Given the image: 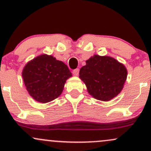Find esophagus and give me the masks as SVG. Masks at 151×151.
Wrapping results in <instances>:
<instances>
[{
	"mask_svg": "<svg viewBox=\"0 0 151 151\" xmlns=\"http://www.w3.org/2000/svg\"><path fill=\"white\" fill-rule=\"evenodd\" d=\"M79 69H75V70H73V74L74 76H78V74H79Z\"/></svg>",
	"mask_w": 151,
	"mask_h": 151,
	"instance_id": "esophagus-1",
	"label": "esophagus"
}]
</instances>
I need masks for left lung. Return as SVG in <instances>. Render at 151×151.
Masks as SVG:
<instances>
[{
  "label": "left lung",
  "mask_w": 151,
  "mask_h": 151,
  "mask_svg": "<svg viewBox=\"0 0 151 151\" xmlns=\"http://www.w3.org/2000/svg\"><path fill=\"white\" fill-rule=\"evenodd\" d=\"M79 78L93 98L108 101L122 90L127 78V70L115 59L95 55L80 69Z\"/></svg>",
  "instance_id": "8db88e82"
}]
</instances>
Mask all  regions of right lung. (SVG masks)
Returning <instances> with one entry per match:
<instances>
[{"mask_svg": "<svg viewBox=\"0 0 151 151\" xmlns=\"http://www.w3.org/2000/svg\"><path fill=\"white\" fill-rule=\"evenodd\" d=\"M29 94L40 103L58 98L72 73L64 62L52 55H42L29 62L22 73Z\"/></svg>", "mask_w": 151, "mask_h": 151, "instance_id": "1", "label": "right lung"}]
</instances>
